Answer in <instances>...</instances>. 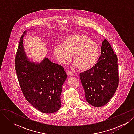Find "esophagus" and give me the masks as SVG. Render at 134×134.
<instances>
[{
	"mask_svg": "<svg viewBox=\"0 0 134 134\" xmlns=\"http://www.w3.org/2000/svg\"><path fill=\"white\" fill-rule=\"evenodd\" d=\"M67 74L69 75V76H72L73 75V73L71 72V71H68L67 72Z\"/></svg>",
	"mask_w": 134,
	"mask_h": 134,
	"instance_id": "obj_1",
	"label": "esophagus"
}]
</instances>
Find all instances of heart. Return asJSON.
Here are the masks:
<instances>
[{
    "instance_id": "obj_1",
    "label": "heart",
    "mask_w": 134,
    "mask_h": 134,
    "mask_svg": "<svg viewBox=\"0 0 134 134\" xmlns=\"http://www.w3.org/2000/svg\"><path fill=\"white\" fill-rule=\"evenodd\" d=\"M54 53L56 60L61 63L71 61L73 55L74 66L87 70L96 63L99 58V48L88 36L77 34L66 38L62 44L55 46Z\"/></svg>"
}]
</instances>
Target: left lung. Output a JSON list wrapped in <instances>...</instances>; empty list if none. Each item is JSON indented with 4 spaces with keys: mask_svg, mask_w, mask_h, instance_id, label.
<instances>
[{
    "mask_svg": "<svg viewBox=\"0 0 134 134\" xmlns=\"http://www.w3.org/2000/svg\"><path fill=\"white\" fill-rule=\"evenodd\" d=\"M101 55L95 66L79 74L86 101L94 107L108 103L118 85L117 56L108 40L101 47Z\"/></svg>",
    "mask_w": 134,
    "mask_h": 134,
    "instance_id": "8db88e82",
    "label": "left lung"
}]
</instances>
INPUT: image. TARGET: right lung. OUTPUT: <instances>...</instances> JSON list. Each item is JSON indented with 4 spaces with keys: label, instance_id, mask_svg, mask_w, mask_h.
<instances>
[{
    "label": "right lung",
    "instance_id": "obj_1",
    "mask_svg": "<svg viewBox=\"0 0 134 134\" xmlns=\"http://www.w3.org/2000/svg\"><path fill=\"white\" fill-rule=\"evenodd\" d=\"M21 36L15 58V69L25 99L40 111L46 114L58 111L61 106V93L67 78L64 68L45 58L40 63L27 60Z\"/></svg>",
    "mask_w": 134,
    "mask_h": 134
}]
</instances>
